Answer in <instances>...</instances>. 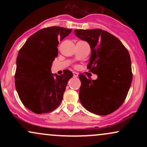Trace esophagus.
Returning a JSON list of instances; mask_svg holds the SVG:
<instances>
[{
    "label": "esophagus",
    "instance_id": "obj_1",
    "mask_svg": "<svg viewBox=\"0 0 147 147\" xmlns=\"http://www.w3.org/2000/svg\"><path fill=\"white\" fill-rule=\"evenodd\" d=\"M73 77H78V73H77L76 72H73Z\"/></svg>",
    "mask_w": 147,
    "mask_h": 147
}]
</instances>
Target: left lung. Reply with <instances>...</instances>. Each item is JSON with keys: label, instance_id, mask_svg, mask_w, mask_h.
<instances>
[{"label": "left lung", "instance_id": "1", "mask_svg": "<svg viewBox=\"0 0 147 147\" xmlns=\"http://www.w3.org/2000/svg\"><path fill=\"white\" fill-rule=\"evenodd\" d=\"M75 34L90 45L91 55L87 69L97 75V79L92 80L79 75L80 102L94 114L112 113L124 102L132 82L129 52L117 37L104 30H75Z\"/></svg>", "mask_w": 147, "mask_h": 147}]
</instances>
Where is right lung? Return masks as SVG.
<instances>
[{
    "label": "right lung",
    "instance_id": "1",
    "mask_svg": "<svg viewBox=\"0 0 147 147\" xmlns=\"http://www.w3.org/2000/svg\"><path fill=\"white\" fill-rule=\"evenodd\" d=\"M71 31L58 26L43 28L30 36L18 52L15 86L23 105L35 113L51 112L63 99L73 74L65 70L61 75H53L51 66L58 55L59 41Z\"/></svg>",
    "mask_w": 147,
    "mask_h": 147
}]
</instances>
